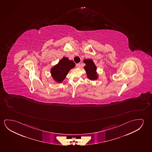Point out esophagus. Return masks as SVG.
Segmentation results:
<instances>
[{"label": "esophagus", "instance_id": "1", "mask_svg": "<svg viewBox=\"0 0 152 152\" xmlns=\"http://www.w3.org/2000/svg\"><path fill=\"white\" fill-rule=\"evenodd\" d=\"M76 66L77 68H80V64L78 63L76 64Z\"/></svg>", "mask_w": 152, "mask_h": 152}]
</instances>
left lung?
<instances>
[{
  "label": "left lung",
  "mask_w": 152,
  "mask_h": 152,
  "mask_svg": "<svg viewBox=\"0 0 152 152\" xmlns=\"http://www.w3.org/2000/svg\"><path fill=\"white\" fill-rule=\"evenodd\" d=\"M83 61L86 64L84 68L89 80H97L98 78V75L96 72L97 67L93 60L91 59H85Z\"/></svg>",
  "instance_id": "8db88e82"
}]
</instances>
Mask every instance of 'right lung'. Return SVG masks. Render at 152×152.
Instances as JSON below:
<instances>
[{
	"label": "right lung",
	"instance_id": "right-lung-1",
	"mask_svg": "<svg viewBox=\"0 0 152 152\" xmlns=\"http://www.w3.org/2000/svg\"><path fill=\"white\" fill-rule=\"evenodd\" d=\"M75 66V64L73 61H70L67 57H64L58 63L51 68V76L56 82L61 83L65 80L69 70Z\"/></svg>",
	"mask_w": 152,
	"mask_h": 152
}]
</instances>
